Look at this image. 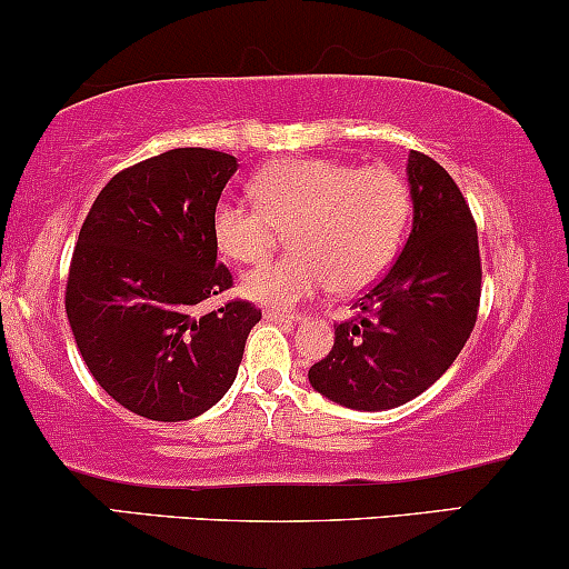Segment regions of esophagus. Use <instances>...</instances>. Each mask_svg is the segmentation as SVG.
Listing matches in <instances>:
<instances>
[{
	"label": "esophagus",
	"mask_w": 569,
	"mask_h": 569,
	"mask_svg": "<svg viewBox=\"0 0 569 569\" xmlns=\"http://www.w3.org/2000/svg\"><path fill=\"white\" fill-rule=\"evenodd\" d=\"M263 319L266 321H282V325H296V321H300V313H296V311H279V308H269V311H263Z\"/></svg>",
	"instance_id": "esophagus-1"
}]
</instances>
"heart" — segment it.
Segmentation results:
<instances>
[{"label":"heart","mask_w":569,"mask_h":569,"mask_svg":"<svg viewBox=\"0 0 569 569\" xmlns=\"http://www.w3.org/2000/svg\"><path fill=\"white\" fill-rule=\"evenodd\" d=\"M258 202L221 198L213 237L237 263L263 258L279 229H290L298 252L258 263L242 277L250 300L296 306L335 284L338 292L369 287L396 256L411 213L409 187L392 168H356L340 160H287L258 173Z\"/></svg>","instance_id":"obj_1"}]
</instances>
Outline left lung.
<instances>
[{
  "label": "left lung",
  "instance_id": "1",
  "mask_svg": "<svg viewBox=\"0 0 569 569\" xmlns=\"http://www.w3.org/2000/svg\"><path fill=\"white\" fill-rule=\"evenodd\" d=\"M413 223L403 252L335 327V346L308 369L311 388L359 411L422 396L456 361L480 306L478 227L440 163L411 150L406 163Z\"/></svg>",
  "mask_w": 569,
  "mask_h": 569
}]
</instances>
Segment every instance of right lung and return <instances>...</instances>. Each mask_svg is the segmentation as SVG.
I'll return each mask as SVG.
<instances>
[{"instance_id": "1", "label": "right lung", "mask_w": 569, "mask_h": 569, "mask_svg": "<svg viewBox=\"0 0 569 569\" xmlns=\"http://www.w3.org/2000/svg\"><path fill=\"white\" fill-rule=\"evenodd\" d=\"M234 171L219 150L160 152L116 173L79 231L66 287L76 346L100 388L144 419L184 422L219 403L261 321L248 300L200 311L231 287L213 208Z\"/></svg>"}]
</instances>
